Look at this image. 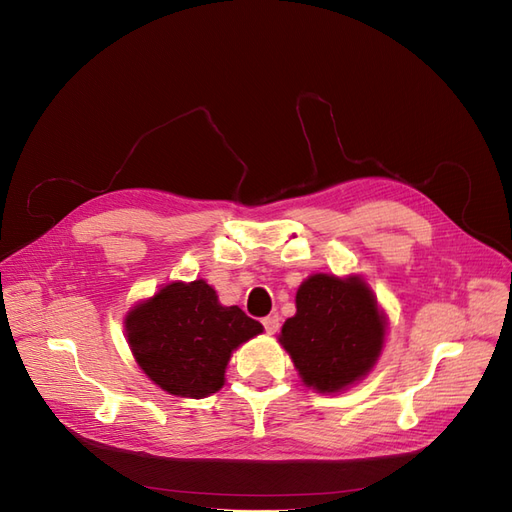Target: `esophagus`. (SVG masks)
Wrapping results in <instances>:
<instances>
[{
	"label": "esophagus",
	"mask_w": 512,
	"mask_h": 512,
	"mask_svg": "<svg viewBox=\"0 0 512 512\" xmlns=\"http://www.w3.org/2000/svg\"><path fill=\"white\" fill-rule=\"evenodd\" d=\"M261 323H263V329H266L268 334H276L278 332V325H280V319H278V315H270V317L263 319Z\"/></svg>",
	"instance_id": "obj_1"
}]
</instances>
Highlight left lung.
<instances>
[{
  "label": "left lung",
  "instance_id": "left-lung-1",
  "mask_svg": "<svg viewBox=\"0 0 512 512\" xmlns=\"http://www.w3.org/2000/svg\"><path fill=\"white\" fill-rule=\"evenodd\" d=\"M295 308L280 344L308 387L334 393L370 372L383 349L385 319L364 280L310 276L295 295Z\"/></svg>",
  "mask_w": 512,
  "mask_h": 512
}]
</instances>
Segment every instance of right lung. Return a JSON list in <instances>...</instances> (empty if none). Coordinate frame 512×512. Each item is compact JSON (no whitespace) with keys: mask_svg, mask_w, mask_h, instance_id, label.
<instances>
[{"mask_svg":"<svg viewBox=\"0 0 512 512\" xmlns=\"http://www.w3.org/2000/svg\"><path fill=\"white\" fill-rule=\"evenodd\" d=\"M238 306H221L204 280L172 283L129 310L127 342L155 385L180 398H206L225 383L232 351L261 334Z\"/></svg>","mask_w":512,"mask_h":512,"instance_id":"obj_1","label":"right lung"}]
</instances>
